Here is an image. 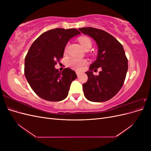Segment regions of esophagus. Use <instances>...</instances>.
Returning <instances> with one entry per match:
<instances>
[{
	"label": "esophagus",
	"instance_id": "obj_1",
	"mask_svg": "<svg viewBox=\"0 0 151 151\" xmlns=\"http://www.w3.org/2000/svg\"><path fill=\"white\" fill-rule=\"evenodd\" d=\"M76 74H77V77H79V76L81 75V73L79 72H76Z\"/></svg>",
	"mask_w": 151,
	"mask_h": 151
}]
</instances>
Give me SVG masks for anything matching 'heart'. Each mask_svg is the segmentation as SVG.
Here are the masks:
<instances>
[{"mask_svg":"<svg viewBox=\"0 0 151 151\" xmlns=\"http://www.w3.org/2000/svg\"><path fill=\"white\" fill-rule=\"evenodd\" d=\"M79 43H81V46L86 50L87 49H90L92 46V43L89 38L86 36H81L78 38ZM86 60L84 59H79L77 58L72 57L68 59L67 60V63L69 67L72 68L73 69L75 70H81L86 63Z\"/></svg>","mask_w":151,"mask_h":151,"instance_id":"heart-1","label":"heart"}]
</instances>
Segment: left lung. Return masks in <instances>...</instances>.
I'll list each match as a JSON object with an SVG mask.
<instances>
[{
  "label": "left lung",
  "mask_w": 151,
  "mask_h": 151,
  "mask_svg": "<svg viewBox=\"0 0 151 151\" xmlns=\"http://www.w3.org/2000/svg\"><path fill=\"white\" fill-rule=\"evenodd\" d=\"M82 33L91 36L97 43L98 53L96 60L86 72L88 79L83 85L86 99L93 102H104L118 93L124 83L128 70V59L122 45L107 32L88 27L79 28ZM101 67L98 76L92 74L93 70Z\"/></svg>",
  "instance_id": "1"
}]
</instances>
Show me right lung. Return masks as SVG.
Masks as SVG:
<instances>
[{"mask_svg": "<svg viewBox=\"0 0 151 151\" xmlns=\"http://www.w3.org/2000/svg\"><path fill=\"white\" fill-rule=\"evenodd\" d=\"M75 29L55 28L45 32L31 45L25 57L24 75L31 89L39 97L49 101H60L68 95L76 72L65 68L60 72L55 68L63 58L66 45L79 35Z\"/></svg>", "mask_w": 151, "mask_h": 151, "instance_id": "add662e5", "label": "right lung"}]
</instances>
